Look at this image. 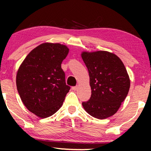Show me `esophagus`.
Wrapping results in <instances>:
<instances>
[{
  "mask_svg": "<svg viewBox=\"0 0 151 151\" xmlns=\"http://www.w3.org/2000/svg\"><path fill=\"white\" fill-rule=\"evenodd\" d=\"M78 89V86H73V87H72V90L73 91H77Z\"/></svg>",
  "mask_w": 151,
  "mask_h": 151,
  "instance_id": "obj_1",
  "label": "esophagus"
}]
</instances>
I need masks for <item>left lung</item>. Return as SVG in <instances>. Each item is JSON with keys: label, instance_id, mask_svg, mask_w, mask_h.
Masks as SVG:
<instances>
[{"label": "left lung", "instance_id": "obj_1", "mask_svg": "<svg viewBox=\"0 0 151 151\" xmlns=\"http://www.w3.org/2000/svg\"><path fill=\"white\" fill-rule=\"evenodd\" d=\"M81 57L87 67L91 88L90 100L82 102L92 117L104 119L118 111L129 93L131 81L120 58L106 51H82Z\"/></svg>", "mask_w": 151, "mask_h": 151}]
</instances>
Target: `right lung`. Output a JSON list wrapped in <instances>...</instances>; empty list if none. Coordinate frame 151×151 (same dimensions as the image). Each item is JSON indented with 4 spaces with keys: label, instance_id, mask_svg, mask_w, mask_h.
<instances>
[{
    "label": "right lung",
    "instance_id": "1",
    "mask_svg": "<svg viewBox=\"0 0 151 151\" xmlns=\"http://www.w3.org/2000/svg\"><path fill=\"white\" fill-rule=\"evenodd\" d=\"M69 49L60 43L45 42L27 55L16 73V86L24 106L40 118L56 113L70 86L61 64Z\"/></svg>",
    "mask_w": 151,
    "mask_h": 151
}]
</instances>
